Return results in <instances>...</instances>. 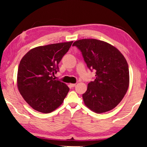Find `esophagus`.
Returning <instances> with one entry per match:
<instances>
[{
    "instance_id": "esophagus-1",
    "label": "esophagus",
    "mask_w": 147,
    "mask_h": 147,
    "mask_svg": "<svg viewBox=\"0 0 147 147\" xmlns=\"http://www.w3.org/2000/svg\"><path fill=\"white\" fill-rule=\"evenodd\" d=\"M75 86H76V84H69V86H70L71 88H74V87Z\"/></svg>"
}]
</instances>
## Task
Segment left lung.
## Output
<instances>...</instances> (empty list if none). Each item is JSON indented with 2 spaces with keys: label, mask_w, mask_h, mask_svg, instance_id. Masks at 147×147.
Listing matches in <instances>:
<instances>
[{
  "label": "left lung",
  "mask_w": 147,
  "mask_h": 147,
  "mask_svg": "<svg viewBox=\"0 0 147 147\" xmlns=\"http://www.w3.org/2000/svg\"><path fill=\"white\" fill-rule=\"evenodd\" d=\"M84 61L91 71L96 72L93 81L88 84L82 94L84 103L94 112L108 111L118 105L129 86L128 63L115 47L94 39L76 41Z\"/></svg>",
  "instance_id": "left-lung-1"
}]
</instances>
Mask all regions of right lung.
Masks as SVG:
<instances>
[{"instance_id": "right-lung-1", "label": "right lung", "mask_w": 147, "mask_h": 147, "mask_svg": "<svg viewBox=\"0 0 147 147\" xmlns=\"http://www.w3.org/2000/svg\"><path fill=\"white\" fill-rule=\"evenodd\" d=\"M73 41L38 47L20 61L17 86L24 100L35 110L48 113L61 105L69 88L53 76Z\"/></svg>"}]
</instances>
